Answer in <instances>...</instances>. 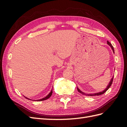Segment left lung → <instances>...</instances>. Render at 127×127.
Instances as JSON below:
<instances>
[{"label":"left lung","mask_w":127,"mask_h":127,"mask_svg":"<svg viewBox=\"0 0 127 127\" xmlns=\"http://www.w3.org/2000/svg\"><path fill=\"white\" fill-rule=\"evenodd\" d=\"M107 44H108V45H109L110 46V47L111 48V49L112 50V51H113V52H114V53H115V51H114V47L112 46V45L110 44V42H109L108 41H107ZM113 78H114V76H113L112 78H111V80L110 81V82L109 83V84H108V85L107 86V87H106V88L104 90H103L102 91H101V92H98V93H91V94H87V93H84V92H82L81 91L80 89L78 88L77 87V91H78V92H79V93H80L81 94H83V95H86V96H98V95H101V94H104V93H105L108 90V89L110 87V86H111V84H112V81H113Z\"/></svg>","instance_id":"obj_1"}]
</instances>
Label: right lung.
I'll use <instances>...</instances> for the list:
<instances>
[{
  "label": "right lung",
  "instance_id": "add662e5",
  "mask_svg": "<svg viewBox=\"0 0 127 127\" xmlns=\"http://www.w3.org/2000/svg\"><path fill=\"white\" fill-rule=\"evenodd\" d=\"M52 90H51V92H50V93L48 94V95H47V96H46L45 98H42V99H38V100H35V101H43V100H46V99H48L50 98V97L51 96V95H52ZM26 98H27V99H29V100H31L30 99H29V98H27V97H26V96H25Z\"/></svg>",
  "mask_w": 127,
  "mask_h": 127
}]
</instances>
